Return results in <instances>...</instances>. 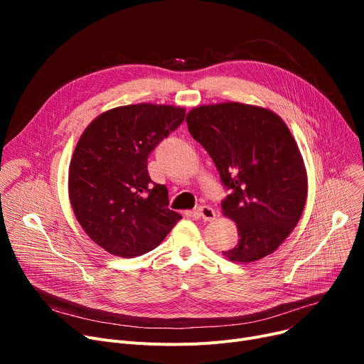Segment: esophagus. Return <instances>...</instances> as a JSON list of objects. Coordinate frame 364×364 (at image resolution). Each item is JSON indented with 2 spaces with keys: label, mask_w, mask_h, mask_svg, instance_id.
Segmentation results:
<instances>
[{
  "label": "esophagus",
  "mask_w": 364,
  "mask_h": 364,
  "mask_svg": "<svg viewBox=\"0 0 364 364\" xmlns=\"http://www.w3.org/2000/svg\"><path fill=\"white\" fill-rule=\"evenodd\" d=\"M198 214L203 221H213L215 218V211L213 208H209L206 205H202L198 208Z\"/></svg>",
  "instance_id": "esophagus-1"
}]
</instances>
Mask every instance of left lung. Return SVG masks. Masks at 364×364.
Here are the masks:
<instances>
[{
  "mask_svg": "<svg viewBox=\"0 0 364 364\" xmlns=\"http://www.w3.org/2000/svg\"><path fill=\"white\" fill-rule=\"evenodd\" d=\"M186 122L228 192L223 214L237 224V243L223 254L236 262L270 255L307 199V174L289 128L272 110L242 103L196 107Z\"/></svg>",
  "mask_w": 364,
  "mask_h": 364,
  "instance_id": "obj_1",
  "label": "left lung"
}]
</instances>
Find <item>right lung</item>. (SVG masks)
Wrapping results in <instances>:
<instances>
[{"instance_id":"add662e5","label":"right lung","mask_w":364,"mask_h":364,"mask_svg":"<svg viewBox=\"0 0 364 364\" xmlns=\"http://www.w3.org/2000/svg\"><path fill=\"white\" fill-rule=\"evenodd\" d=\"M174 106L131 105L105 112L84 131L69 166L76 220L109 254L132 258L156 247L181 218L147 159L184 121Z\"/></svg>"}]
</instances>
